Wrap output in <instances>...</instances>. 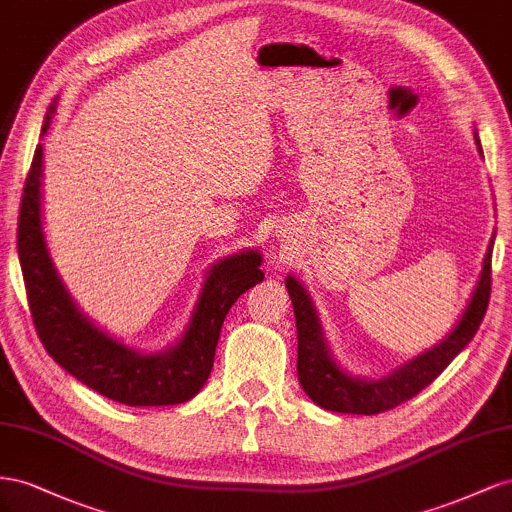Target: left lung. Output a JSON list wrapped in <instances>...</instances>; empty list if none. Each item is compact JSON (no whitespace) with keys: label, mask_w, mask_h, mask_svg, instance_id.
Returning <instances> with one entry per match:
<instances>
[{"label":"left lung","mask_w":512,"mask_h":512,"mask_svg":"<svg viewBox=\"0 0 512 512\" xmlns=\"http://www.w3.org/2000/svg\"><path fill=\"white\" fill-rule=\"evenodd\" d=\"M474 139L478 152L483 154L478 133H474ZM493 240L495 231L491 233L483 259V270H480L470 302H467L457 326L440 343L433 345L431 349H425L416 358L403 362L401 367L379 379L356 377L343 371L341 364L332 358L328 341L324 337V328L319 324V315L315 311L309 291H306V287L296 276L289 274L285 285L296 315L298 379L302 390L309 394L311 401L330 412L371 416L392 410V407L410 401L422 388H427L461 354V349H465V345L474 339L480 321H483L487 313L491 294Z\"/></svg>","instance_id":"obj_1"}]
</instances>
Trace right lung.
Wrapping results in <instances>:
<instances>
[{
  "label": "right lung",
  "mask_w": 512,
  "mask_h": 512,
  "mask_svg": "<svg viewBox=\"0 0 512 512\" xmlns=\"http://www.w3.org/2000/svg\"><path fill=\"white\" fill-rule=\"evenodd\" d=\"M55 113L49 107L45 135ZM42 143L25 178L17 248L29 311L49 356L81 384L130 407L191 401L210 377L225 315L246 289L264 281L255 248L218 259L201 285L191 319L175 345L143 354L113 339L72 300L57 272L42 229Z\"/></svg>",
  "instance_id": "right-lung-1"
}]
</instances>
